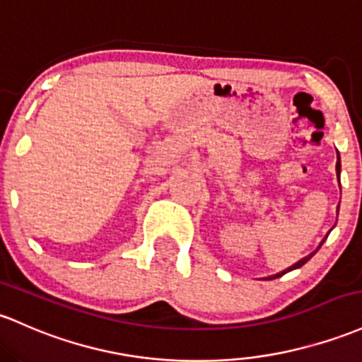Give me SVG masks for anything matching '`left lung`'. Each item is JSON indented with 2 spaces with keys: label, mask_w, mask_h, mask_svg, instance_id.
Segmentation results:
<instances>
[{
  "label": "left lung",
  "mask_w": 362,
  "mask_h": 362,
  "mask_svg": "<svg viewBox=\"0 0 362 362\" xmlns=\"http://www.w3.org/2000/svg\"><path fill=\"white\" fill-rule=\"evenodd\" d=\"M339 173H340V156H339V153H337V175H339ZM337 213H339V211H337ZM323 242H325V240H321L320 247H321V245H323ZM320 247H317V249H320ZM317 249H316L315 252H311V254H309V256H305V257H303V259H300V261H297L296 264H292L291 268H287V269H285V272H281V273H276V275H273V276H268V280H272V278H280V276H284L285 273H288V272H292V269H297V268H300V266H304V264L308 263V261L311 259V257L315 256V254L317 252Z\"/></svg>",
  "instance_id": "8db88e82"
}]
</instances>
